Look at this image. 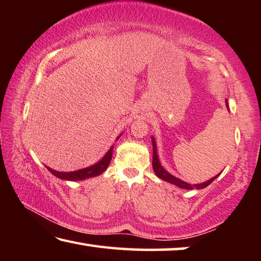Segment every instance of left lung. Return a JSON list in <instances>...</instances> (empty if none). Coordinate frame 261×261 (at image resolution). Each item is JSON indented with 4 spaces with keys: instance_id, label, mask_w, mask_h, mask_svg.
<instances>
[{
    "instance_id": "8db88e82",
    "label": "left lung",
    "mask_w": 261,
    "mask_h": 261,
    "mask_svg": "<svg viewBox=\"0 0 261 261\" xmlns=\"http://www.w3.org/2000/svg\"><path fill=\"white\" fill-rule=\"evenodd\" d=\"M226 106H227V108H229L228 100H226ZM152 145H153V162H152V165H153L154 173H155V175L158 176L159 178L166 180V182H168V183L174 184V185H176V187H178V188H180V189H187V190L197 189V190H200V189H204V188H206V187H208V185H210L212 182H213V180L220 175V174L216 175V176H214L213 178L206 180V182L201 183V184H193V185H192V184H189V183H187V182H184V180L179 179V178H177V177H175V176L169 174L167 170H165V168H163V167L161 166L160 161H159V156H158L155 139H154L153 137H152Z\"/></svg>"
}]
</instances>
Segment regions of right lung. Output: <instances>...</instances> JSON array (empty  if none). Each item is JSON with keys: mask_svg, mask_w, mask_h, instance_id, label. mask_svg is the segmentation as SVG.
<instances>
[{"mask_svg": "<svg viewBox=\"0 0 261 261\" xmlns=\"http://www.w3.org/2000/svg\"><path fill=\"white\" fill-rule=\"evenodd\" d=\"M118 138H120V137H118ZM113 149H114V146L109 148V151L106 153V155L101 159L99 162H96L95 165L91 166V167L84 168V169H79L76 171H69V173L53 170L49 167H47V169L49 170L53 175L56 176V177L64 179V180H83V179H86L90 177H95V176L102 174L103 171L107 169V167L110 163V160H112Z\"/></svg>", "mask_w": 261, "mask_h": 261, "instance_id": "right-lung-1", "label": "right lung"}]
</instances>
